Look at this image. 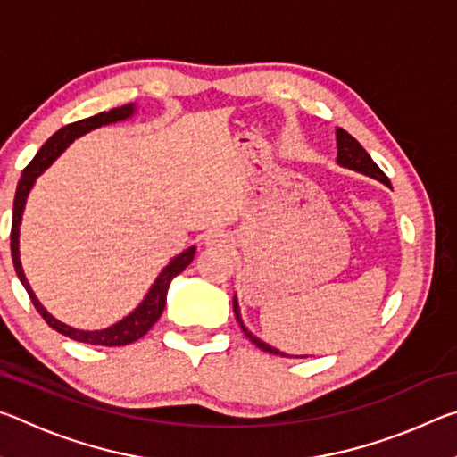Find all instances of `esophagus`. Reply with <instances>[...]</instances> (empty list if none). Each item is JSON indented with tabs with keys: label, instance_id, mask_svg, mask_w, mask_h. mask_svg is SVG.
Here are the masks:
<instances>
[{
	"label": "esophagus",
	"instance_id": "obj_1",
	"mask_svg": "<svg viewBox=\"0 0 457 457\" xmlns=\"http://www.w3.org/2000/svg\"><path fill=\"white\" fill-rule=\"evenodd\" d=\"M228 242H229V236L221 229H212L205 234V244L212 247H223Z\"/></svg>",
	"mask_w": 457,
	"mask_h": 457
}]
</instances>
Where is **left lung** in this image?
Segmentation results:
<instances>
[{"instance_id": "left-lung-1", "label": "left lung", "mask_w": 457, "mask_h": 457, "mask_svg": "<svg viewBox=\"0 0 457 457\" xmlns=\"http://www.w3.org/2000/svg\"><path fill=\"white\" fill-rule=\"evenodd\" d=\"M337 145H338V153H337L338 165L349 167V169H353V171L365 173V175H369V177H373V179H378L381 183L389 185V187H391V183H389V179H386V175L381 171V169H378V165L375 163V161L370 159V154H369L365 149H362L357 138L351 137V135L346 133V130H343V129H337ZM234 312H236V319H237V322H239V327H242V330H244V335H245L247 338H250L252 343L258 346V349L266 351V353H270V354H280V357H288V354L280 353L278 349H274V346L262 343L260 338L253 337L252 332L244 327L242 316H239V306H237L236 296H234Z\"/></svg>"}]
</instances>
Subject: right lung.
Returning <instances> with one entry per match:
<instances>
[{
  "label": "right lung",
  "mask_w": 457,
  "mask_h": 457,
  "mask_svg": "<svg viewBox=\"0 0 457 457\" xmlns=\"http://www.w3.org/2000/svg\"><path fill=\"white\" fill-rule=\"evenodd\" d=\"M133 112H135V104H125L120 108H112V111H108V112H98L90 119H84L79 122H72V125L62 127L58 133H54L48 141L42 145V149L36 153V157L29 161V165L24 169V173H21L18 189H15L12 236H10L12 260H13L15 274H18L20 282L24 284V288L28 292L29 300H32V304L36 306V311L40 312V316L46 322H48V327L58 330L60 335H64L68 338L79 340V343L100 345V346H125V345L135 343V340H138L143 335H146L153 324L159 320V316L163 314L169 284H171V280L177 274H181L183 270L191 264L193 256H195V245H191L183 253H179V256L173 258L171 262H169V266L163 268V272L159 274L157 280H154L151 290L146 292L143 303L138 304L129 316H125V319L119 320L117 324H112V327L103 328V330H79V328H72V327H68V324L56 320L40 304V300L36 298L34 290L29 288V282L26 280V274H24V270H21V262H20V223H21V213H24L26 197H28L29 189H32L36 177L40 175L44 169H48L54 163V159H56L58 154L74 141V138L82 137L84 133H88V130H92V129L111 125V122L125 120L129 117H133Z\"/></svg>",
  "instance_id": "1"
}]
</instances>
